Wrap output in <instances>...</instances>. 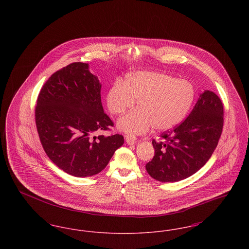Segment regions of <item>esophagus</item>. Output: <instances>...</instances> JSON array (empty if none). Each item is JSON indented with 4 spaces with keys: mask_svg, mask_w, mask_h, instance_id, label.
Returning a JSON list of instances; mask_svg holds the SVG:
<instances>
[{
    "mask_svg": "<svg viewBox=\"0 0 249 249\" xmlns=\"http://www.w3.org/2000/svg\"><path fill=\"white\" fill-rule=\"evenodd\" d=\"M125 140L126 142L129 143V144H134L135 142H137V139L135 138V136L131 135V134H128L125 136Z\"/></svg>",
    "mask_w": 249,
    "mask_h": 249,
    "instance_id": "34e87169",
    "label": "esophagus"
}]
</instances>
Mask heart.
Here are the masks:
<instances>
[{
  "mask_svg": "<svg viewBox=\"0 0 249 249\" xmlns=\"http://www.w3.org/2000/svg\"><path fill=\"white\" fill-rule=\"evenodd\" d=\"M195 99L192 84L156 71L130 73L124 84L118 82L108 91V110L121 115L134 107L138 109L120 118L119 129L131 134H141L153 126L158 130L176 127L188 114Z\"/></svg>",
  "mask_w": 249,
  "mask_h": 249,
  "instance_id": "obj_1",
  "label": "heart"
}]
</instances>
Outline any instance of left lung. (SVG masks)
<instances>
[{
    "instance_id": "1",
    "label": "left lung",
    "mask_w": 249,
    "mask_h": 249,
    "mask_svg": "<svg viewBox=\"0 0 249 249\" xmlns=\"http://www.w3.org/2000/svg\"><path fill=\"white\" fill-rule=\"evenodd\" d=\"M223 121L221 100L213 91L205 90L187 119L173 130L164 131L161 142L152 141L155 155L145 165L148 175L160 182L190 178L211 158Z\"/></svg>"
}]
</instances>
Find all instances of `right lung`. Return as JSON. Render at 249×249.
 Listing matches in <instances>:
<instances>
[{"label": "right lung", "instance_id": "obj_1", "mask_svg": "<svg viewBox=\"0 0 249 249\" xmlns=\"http://www.w3.org/2000/svg\"><path fill=\"white\" fill-rule=\"evenodd\" d=\"M101 88L88 63L73 62L54 72L37 99L36 128L44 150L59 169L76 178L102 172L124 143L118 133L94 136L114 126L104 112Z\"/></svg>", "mask_w": 249, "mask_h": 249}]
</instances>
